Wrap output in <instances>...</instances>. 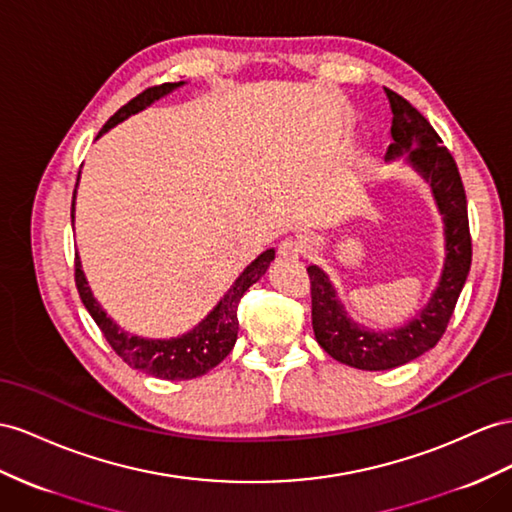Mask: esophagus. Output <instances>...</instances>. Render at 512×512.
<instances>
[{"instance_id": "34e87169", "label": "esophagus", "mask_w": 512, "mask_h": 512, "mask_svg": "<svg viewBox=\"0 0 512 512\" xmlns=\"http://www.w3.org/2000/svg\"><path fill=\"white\" fill-rule=\"evenodd\" d=\"M303 253H305V244L298 238H285L279 244V257L285 261H296L303 257Z\"/></svg>"}]
</instances>
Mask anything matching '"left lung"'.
<instances>
[{"mask_svg": "<svg viewBox=\"0 0 512 512\" xmlns=\"http://www.w3.org/2000/svg\"><path fill=\"white\" fill-rule=\"evenodd\" d=\"M385 93L393 112V142L385 160L406 155V162L430 183L432 196L443 214L445 264L428 305L409 324L385 333L368 331L352 322L342 300L337 298L329 274L318 266L307 268L311 281V324L318 344L339 363L370 372L398 368L437 346L448 329L471 266L467 199L454 157L441 144L443 140L437 131L409 101L389 88H385Z\"/></svg>", "mask_w": 512, "mask_h": 512, "instance_id": "left-lung-1", "label": "left lung"}]
</instances>
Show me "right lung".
<instances>
[{"mask_svg":"<svg viewBox=\"0 0 512 512\" xmlns=\"http://www.w3.org/2000/svg\"><path fill=\"white\" fill-rule=\"evenodd\" d=\"M183 84L186 82H175V84L168 82V84L142 90L138 97L125 103V106L116 112L106 125H103L99 136L106 134L110 127L123 123L127 116L149 108L153 101L173 93L175 88ZM77 179H80V175H77ZM73 212H75V192H73V203H71V220L75 218ZM272 259H274V248H268V251L261 253L255 261H251V264L244 268V272L229 287V292L220 298V303L207 313L205 320L196 324L190 333L173 337V339H147V337L129 335L112 318H108V313L101 309L93 292H90L88 281L82 270V261L77 255H75V285H77V292H80L84 307L97 322L103 337L108 339L112 350L129 365V368L151 374L155 378H164V381H190V378L203 376L212 368H216V365L233 350L235 339H238V329H240L238 324L240 298L244 296L248 287L261 279V274H266Z\"/></svg>","mask_w":512,"mask_h":512,"instance_id":"right-lung-1","label":"right lung"}]
</instances>
